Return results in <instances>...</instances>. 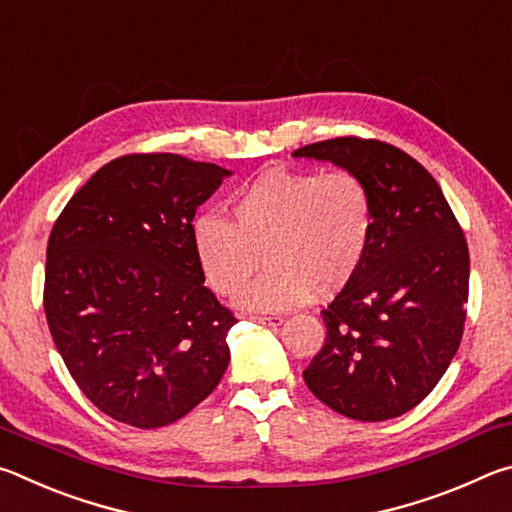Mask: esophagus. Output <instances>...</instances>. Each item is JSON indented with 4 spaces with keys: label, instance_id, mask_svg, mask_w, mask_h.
I'll return each mask as SVG.
<instances>
[{
    "label": "esophagus",
    "instance_id": "34e87169",
    "mask_svg": "<svg viewBox=\"0 0 512 512\" xmlns=\"http://www.w3.org/2000/svg\"><path fill=\"white\" fill-rule=\"evenodd\" d=\"M255 320H257V323H262V325H273V327H277V325L284 323V316H280V314H273V316H255Z\"/></svg>",
    "mask_w": 512,
    "mask_h": 512
}]
</instances>
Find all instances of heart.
I'll return each mask as SVG.
<instances>
[{
    "label": "heart",
    "instance_id": "heart-1",
    "mask_svg": "<svg viewBox=\"0 0 512 512\" xmlns=\"http://www.w3.org/2000/svg\"><path fill=\"white\" fill-rule=\"evenodd\" d=\"M375 235L370 187L352 171L273 169L232 198V223L198 216L192 246L210 287L237 293L268 259V271L239 293L255 311H280L311 293L334 296L359 273Z\"/></svg>",
    "mask_w": 512,
    "mask_h": 512
}]
</instances>
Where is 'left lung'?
<instances>
[{
	"instance_id": "8db88e82",
	"label": "left lung",
	"mask_w": 512,
	"mask_h": 512,
	"mask_svg": "<svg viewBox=\"0 0 512 512\" xmlns=\"http://www.w3.org/2000/svg\"><path fill=\"white\" fill-rule=\"evenodd\" d=\"M293 155L357 173L375 201L366 262L320 311L325 345L302 377L345 418H397L433 391L461 345L470 291L463 230L431 173L393 144L334 137Z\"/></svg>"
}]
</instances>
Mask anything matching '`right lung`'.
<instances>
[{
	"mask_svg": "<svg viewBox=\"0 0 512 512\" xmlns=\"http://www.w3.org/2000/svg\"><path fill=\"white\" fill-rule=\"evenodd\" d=\"M228 169L176 153L121 155L94 173L47 244L49 332L85 397L112 420L158 429L210 395L237 323L205 287L198 205Z\"/></svg>",
	"mask_w": 512,
	"mask_h": 512,
	"instance_id": "1",
	"label": "right lung"
}]
</instances>
